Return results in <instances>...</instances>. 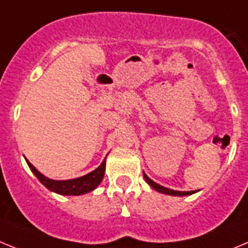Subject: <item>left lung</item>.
Returning a JSON list of instances; mask_svg holds the SVG:
<instances>
[{
    "label": "left lung",
    "instance_id": "obj_1",
    "mask_svg": "<svg viewBox=\"0 0 248 248\" xmlns=\"http://www.w3.org/2000/svg\"><path fill=\"white\" fill-rule=\"evenodd\" d=\"M144 175V179H146V182L148 183L149 185H151L152 188L155 189L157 191H159V193H163V194H168V195H177V196H183V195H190V194L195 193V191H177V190H173V189H169V188H164V186H162V185L157 184L155 182H153V180L151 179V178H148L146 175V174H143Z\"/></svg>",
    "mask_w": 248,
    "mask_h": 248
}]
</instances>
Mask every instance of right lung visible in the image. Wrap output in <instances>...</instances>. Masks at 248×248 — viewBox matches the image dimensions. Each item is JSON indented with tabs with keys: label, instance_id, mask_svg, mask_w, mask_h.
Segmentation results:
<instances>
[{
	"label": "right lung",
	"instance_id": "add662e5",
	"mask_svg": "<svg viewBox=\"0 0 248 248\" xmlns=\"http://www.w3.org/2000/svg\"><path fill=\"white\" fill-rule=\"evenodd\" d=\"M27 163H28L31 170L34 173L35 177L38 178V180H39L44 186H46L49 190H52L58 194H62V195H81V194H85L93 190V189L96 188L97 185L101 183L102 178H104L105 164H106V162L104 160L99 168H96L95 170L91 171V173L86 174L84 177L77 178V179L53 180L44 177L43 174L39 173L28 160H27Z\"/></svg>",
	"mask_w": 248,
	"mask_h": 248
}]
</instances>
